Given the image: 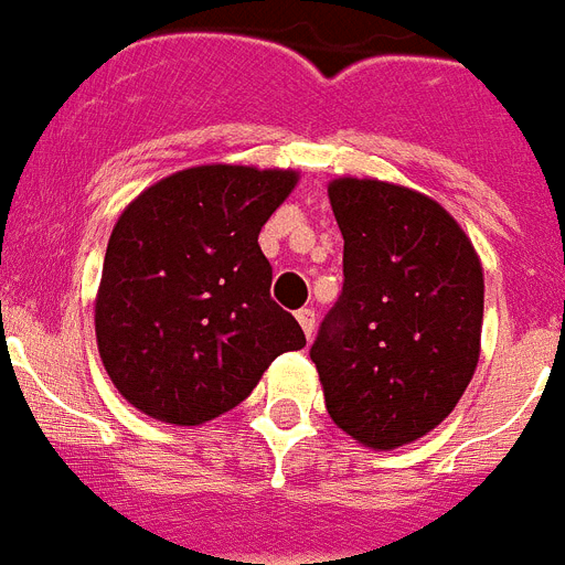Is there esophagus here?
Masks as SVG:
<instances>
[{
	"mask_svg": "<svg viewBox=\"0 0 565 565\" xmlns=\"http://www.w3.org/2000/svg\"><path fill=\"white\" fill-rule=\"evenodd\" d=\"M296 319H298V324H301V330H305L307 339H310L312 330H316V312H312L310 307H305V310L296 312Z\"/></svg>",
	"mask_w": 565,
	"mask_h": 565,
	"instance_id": "34e87169",
	"label": "esophagus"
}]
</instances>
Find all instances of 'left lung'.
<instances>
[{
	"mask_svg": "<svg viewBox=\"0 0 565 565\" xmlns=\"http://www.w3.org/2000/svg\"><path fill=\"white\" fill-rule=\"evenodd\" d=\"M344 287L310 348L330 419L393 451L434 430L480 362V255L434 198L373 178L327 186Z\"/></svg>",
	"mask_w": 565,
	"mask_h": 565,
	"instance_id": "left-lung-1",
	"label": "left lung"
}]
</instances>
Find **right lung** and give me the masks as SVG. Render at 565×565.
Here are the masks:
<instances>
[{"label":"right lung","instance_id":"1","mask_svg":"<svg viewBox=\"0 0 565 565\" xmlns=\"http://www.w3.org/2000/svg\"><path fill=\"white\" fill-rule=\"evenodd\" d=\"M292 169L210 163L151 183L108 238L94 301L103 367L140 414L203 425L253 393L305 333L269 298L258 246Z\"/></svg>","mask_w":565,"mask_h":565}]
</instances>
